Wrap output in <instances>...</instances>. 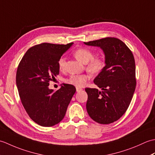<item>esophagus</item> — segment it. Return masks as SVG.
<instances>
[{"mask_svg":"<svg viewBox=\"0 0 155 155\" xmlns=\"http://www.w3.org/2000/svg\"><path fill=\"white\" fill-rule=\"evenodd\" d=\"M76 90H77V92H80L81 91L83 90V88H78V87H77V88H76Z\"/></svg>","mask_w":155,"mask_h":155,"instance_id":"obj_1","label":"esophagus"}]
</instances>
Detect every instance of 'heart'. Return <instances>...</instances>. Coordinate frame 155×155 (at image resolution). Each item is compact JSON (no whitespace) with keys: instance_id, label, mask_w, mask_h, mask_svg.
<instances>
[{"instance_id":"b5f03b06","label":"heart","mask_w":155,"mask_h":155,"mask_svg":"<svg viewBox=\"0 0 155 155\" xmlns=\"http://www.w3.org/2000/svg\"><path fill=\"white\" fill-rule=\"evenodd\" d=\"M74 57L78 61L83 64H87V70L93 74L100 72L104 67L105 62L100 57L94 58V54L91 50L86 48H80L76 50L74 53ZM58 65L61 70H63L65 66V58L61 57L58 61ZM89 79V75L82 74L78 75H72L65 82L77 87H82L86 84Z\"/></svg>"}]
</instances>
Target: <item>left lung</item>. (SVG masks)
I'll return each mask as SVG.
<instances>
[{
	"label": "left lung",
	"mask_w": 155,
	"mask_h": 155,
	"mask_svg": "<svg viewBox=\"0 0 155 155\" xmlns=\"http://www.w3.org/2000/svg\"><path fill=\"white\" fill-rule=\"evenodd\" d=\"M103 50L105 66L94 79L100 88H86L87 110L98 123L107 124L123 116L129 107L136 87L135 62L132 52L123 41L107 37L84 42Z\"/></svg>",
	"instance_id": "left-lung-1"
}]
</instances>
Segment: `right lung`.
Here are the masks:
<instances>
[{"instance_id": "add662e5", "label": "right lung", "mask_w": 155, "mask_h": 155, "mask_svg": "<svg viewBox=\"0 0 155 155\" xmlns=\"http://www.w3.org/2000/svg\"><path fill=\"white\" fill-rule=\"evenodd\" d=\"M72 44L35 45L18 64L16 83L22 104L31 119L42 127H52L63 119L76 92L73 85L68 84L57 91L48 88L59 74V58Z\"/></svg>"}]
</instances>
